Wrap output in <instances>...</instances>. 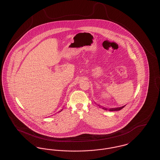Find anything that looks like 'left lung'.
Returning a JSON list of instances; mask_svg holds the SVG:
<instances>
[{
    "label": "left lung",
    "mask_w": 160,
    "mask_h": 160,
    "mask_svg": "<svg viewBox=\"0 0 160 160\" xmlns=\"http://www.w3.org/2000/svg\"><path fill=\"white\" fill-rule=\"evenodd\" d=\"M125 106L121 107H117V108H112L108 109V110H109V111H118V110H120L122 109ZM102 109H104V110H107V108H102Z\"/></svg>",
    "instance_id": "obj_1"
}]
</instances>
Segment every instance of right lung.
<instances>
[{
	"label": "right lung",
	"instance_id": "add662e5",
	"mask_svg": "<svg viewBox=\"0 0 160 160\" xmlns=\"http://www.w3.org/2000/svg\"><path fill=\"white\" fill-rule=\"evenodd\" d=\"M62 110H63V109H62ZM62 110H61V111H62ZM61 111H60V112H61Z\"/></svg>",
	"mask_w": 160,
	"mask_h": 160
}]
</instances>
